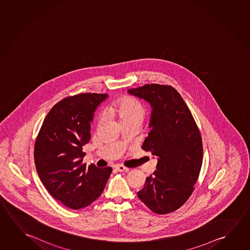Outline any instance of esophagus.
Masks as SVG:
<instances>
[{
    "label": "esophagus",
    "mask_w": 250,
    "mask_h": 250,
    "mask_svg": "<svg viewBox=\"0 0 250 250\" xmlns=\"http://www.w3.org/2000/svg\"><path fill=\"white\" fill-rule=\"evenodd\" d=\"M115 169L120 172H128L129 171V168L124 166H116Z\"/></svg>",
    "instance_id": "esophagus-1"
}]
</instances>
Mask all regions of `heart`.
Returning <instances> with one entry per match:
<instances>
[{"label":"heart","instance_id":"1","mask_svg":"<svg viewBox=\"0 0 250 250\" xmlns=\"http://www.w3.org/2000/svg\"><path fill=\"white\" fill-rule=\"evenodd\" d=\"M109 111L117 116L122 123L131 121H142L146 115V108L139 100L132 97L125 96L111 104Z\"/></svg>","mask_w":250,"mask_h":250}]
</instances>
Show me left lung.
<instances>
[{
  "instance_id": "obj_1",
  "label": "left lung",
  "mask_w": 250,
  "mask_h": 250,
  "mask_svg": "<svg viewBox=\"0 0 250 250\" xmlns=\"http://www.w3.org/2000/svg\"><path fill=\"white\" fill-rule=\"evenodd\" d=\"M128 93L151 107L150 132L142 149L158 158L157 169L146 177L139 199L156 214L177 210L194 190L203 163V142L192 114L170 85L147 84Z\"/></svg>"
}]
</instances>
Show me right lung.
Listing matches in <instances>:
<instances>
[{"mask_svg":"<svg viewBox=\"0 0 250 250\" xmlns=\"http://www.w3.org/2000/svg\"><path fill=\"white\" fill-rule=\"evenodd\" d=\"M107 96L81 93L61 100L47 113L35 141L40 179L54 199L73 209L93 203L103 192L112 170L82 163L94 111Z\"/></svg>","mask_w":250,"mask_h":250,"instance_id":"1","label":"right lung"}]
</instances>
